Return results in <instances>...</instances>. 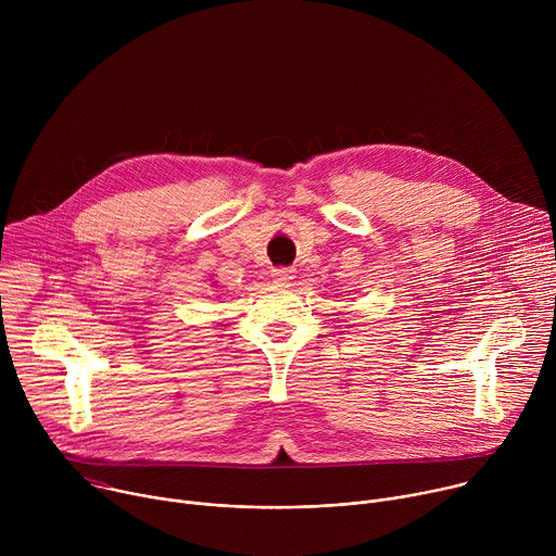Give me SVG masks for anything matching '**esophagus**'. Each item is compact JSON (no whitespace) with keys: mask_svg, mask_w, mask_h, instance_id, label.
<instances>
[{"mask_svg":"<svg viewBox=\"0 0 556 556\" xmlns=\"http://www.w3.org/2000/svg\"><path fill=\"white\" fill-rule=\"evenodd\" d=\"M273 279L277 283H288L294 279V270L292 268H286V266H279V268H273Z\"/></svg>","mask_w":556,"mask_h":556,"instance_id":"obj_1","label":"esophagus"}]
</instances>
